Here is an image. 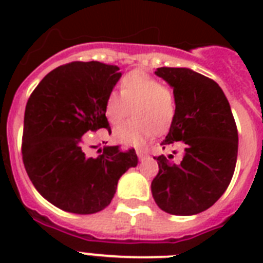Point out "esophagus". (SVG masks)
<instances>
[{"instance_id": "34e87169", "label": "esophagus", "mask_w": 263, "mask_h": 263, "mask_svg": "<svg viewBox=\"0 0 263 263\" xmlns=\"http://www.w3.org/2000/svg\"><path fill=\"white\" fill-rule=\"evenodd\" d=\"M136 154H138V157H139V160H146V158L148 157V154L146 150H138V152H136Z\"/></svg>"}]
</instances>
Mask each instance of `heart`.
Returning a JSON list of instances; mask_svg holds the SVG:
<instances>
[{"instance_id":"b5f03b06","label":"heart","mask_w":263,"mask_h":263,"mask_svg":"<svg viewBox=\"0 0 263 263\" xmlns=\"http://www.w3.org/2000/svg\"><path fill=\"white\" fill-rule=\"evenodd\" d=\"M121 94L111 91L105 102L109 123L120 124L131 111L134 119L116 128V139L124 144H142L156 132L162 134L171 127L176 115L175 92L161 82L134 71L120 84Z\"/></svg>"}]
</instances>
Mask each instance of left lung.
Returning a JSON list of instances; mask_svg holds the SVG:
<instances>
[{
  "label": "left lung",
  "instance_id": "obj_1",
  "mask_svg": "<svg viewBox=\"0 0 263 263\" xmlns=\"http://www.w3.org/2000/svg\"><path fill=\"white\" fill-rule=\"evenodd\" d=\"M156 75L168 82L176 97L175 119L161 146L181 143L184 157L177 165L165 156L156 157L160 171L152 181L153 198L169 214H198L216 203L232 180L239 144L236 123L214 80L188 68L162 67Z\"/></svg>",
  "mask_w": 263,
  "mask_h": 263
}]
</instances>
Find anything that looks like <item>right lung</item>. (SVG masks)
<instances>
[{
    "instance_id": "right-lung-1",
    "label": "right lung",
    "mask_w": 263,
    "mask_h": 263,
    "mask_svg": "<svg viewBox=\"0 0 263 263\" xmlns=\"http://www.w3.org/2000/svg\"><path fill=\"white\" fill-rule=\"evenodd\" d=\"M120 78L116 65L75 61L49 72L28 98L24 168L36 191L64 212L103 210L120 177L138 165L134 148L121 152L119 146H106L95 158L84 152V134L101 128L110 134L105 102Z\"/></svg>"
}]
</instances>
